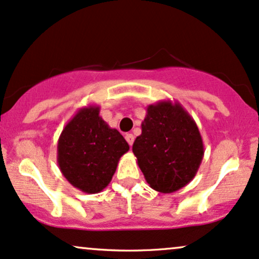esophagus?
Returning a JSON list of instances; mask_svg holds the SVG:
<instances>
[{
	"label": "esophagus",
	"instance_id": "1",
	"mask_svg": "<svg viewBox=\"0 0 259 259\" xmlns=\"http://www.w3.org/2000/svg\"><path fill=\"white\" fill-rule=\"evenodd\" d=\"M124 138H126V140H127V143H128L130 144V146H132V144H133V142H135V136L132 135V133H127L126 136H124Z\"/></svg>",
	"mask_w": 259,
	"mask_h": 259
}]
</instances>
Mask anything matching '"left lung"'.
Wrapping results in <instances>:
<instances>
[{"label":"left lung","instance_id":"8db88e82","mask_svg":"<svg viewBox=\"0 0 259 259\" xmlns=\"http://www.w3.org/2000/svg\"><path fill=\"white\" fill-rule=\"evenodd\" d=\"M132 151L150 187L173 193L196 177L204 145L193 117L179 102L168 100L149 105Z\"/></svg>","mask_w":259,"mask_h":259}]
</instances>
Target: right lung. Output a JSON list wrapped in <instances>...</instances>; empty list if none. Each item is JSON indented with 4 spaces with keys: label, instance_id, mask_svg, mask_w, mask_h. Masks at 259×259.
<instances>
[{
    "label": "right lung",
    "instance_id": "add662e5",
    "mask_svg": "<svg viewBox=\"0 0 259 259\" xmlns=\"http://www.w3.org/2000/svg\"><path fill=\"white\" fill-rule=\"evenodd\" d=\"M128 150L119 131L100 116V107L89 105L76 111L60 135L57 163L73 187L94 194L109 185L121 156Z\"/></svg>",
    "mask_w": 259,
    "mask_h": 259
}]
</instances>
